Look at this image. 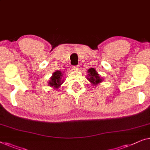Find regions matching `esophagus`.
I'll list each match as a JSON object with an SVG mask.
<instances>
[{
    "label": "esophagus",
    "instance_id": "esophagus-1",
    "mask_svg": "<svg viewBox=\"0 0 150 150\" xmlns=\"http://www.w3.org/2000/svg\"><path fill=\"white\" fill-rule=\"evenodd\" d=\"M79 65H77V66H73L72 68L75 70V69H79Z\"/></svg>",
    "mask_w": 150,
    "mask_h": 150
}]
</instances>
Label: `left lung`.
<instances>
[{
    "label": "left lung",
    "instance_id": "1",
    "mask_svg": "<svg viewBox=\"0 0 150 150\" xmlns=\"http://www.w3.org/2000/svg\"><path fill=\"white\" fill-rule=\"evenodd\" d=\"M88 72L89 73L88 76L90 77V79H89V81H90V82H92V83H98L101 81L102 79H100V77H98V73H97L95 69L91 68L88 70Z\"/></svg>",
    "mask_w": 150,
    "mask_h": 150
}]
</instances>
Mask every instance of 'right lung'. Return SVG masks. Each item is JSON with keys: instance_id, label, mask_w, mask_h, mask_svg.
<instances>
[{"instance_id": "obj_1", "label": "right lung", "mask_w": 150, "mask_h": 150, "mask_svg": "<svg viewBox=\"0 0 150 150\" xmlns=\"http://www.w3.org/2000/svg\"><path fill=\"white\" fill-rule=\"evenodd\" d=\"M62 75L61 71H58L54 73L51 78V81H50V86H54L55 88H58L62 83Z\"/></svg>"}]
</instances>
